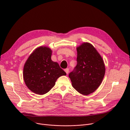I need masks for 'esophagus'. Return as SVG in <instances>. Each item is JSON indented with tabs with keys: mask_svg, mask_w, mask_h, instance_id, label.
<instances>
[{
	"mask_svg": "<svg viewBox=\"0 0 130 130\" xmlns=\"http://www.w3.org/2000/svg\"><path fill=\"white\" fill-rule=\"evenodd\" d=\"M65 72H66V73L67 74H69V69H66L65 70Z\"/></svg>",
	"mask_w": 130,
	"mask_h": 130,
	"instance_id": "1",
	"label": "esophagus"
}]
</instances>
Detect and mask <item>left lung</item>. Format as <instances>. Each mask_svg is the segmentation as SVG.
I'll use <instances>...</instances> for the list:
<instances>
[{"label": "left lung", "mask_w": 130, "mask_h": 130, "mask_svg": "<svg viewBox=\"0 0 130 130\" xmlns=\"http://www.w3.org/2000/svg\"><path fill=\"white\" fill-rule=\"evenodd\" d=\"M77 65L69 76L73 87L78 92L87 95L96 91L104 78V61L95 47L83 43L76 48Z\"/></svg>", "instance_id": "8db88e82"}]
</instances>
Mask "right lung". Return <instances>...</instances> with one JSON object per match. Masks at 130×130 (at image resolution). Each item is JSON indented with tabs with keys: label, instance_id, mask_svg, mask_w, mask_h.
<instances>
[{
	"label": "right lung",
	"instance_id": "1",
	"mask_svg": "<svg viewBox=\"0 0 130 130\" xmlns=\"http://www.w3.org/2000/svg\"><path fill=\"white\" fill-rule=\"evenodd\" d=\"M52 54L49 47H39L30 55L24 65V82L34 93L43 95L48 92L58 77L66 75L59 64L51 59Z\"/></svg>",
	"mask_w": 130,
	"mask_h": 130
}]
</instances>
